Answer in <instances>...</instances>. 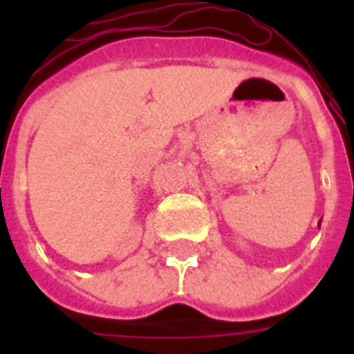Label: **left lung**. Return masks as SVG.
I'll return each instance as SVG.
<instances>
[{
	"label": "left lung",
	"instance_id": "8db88e82",
	"mask_svg": "<svg viewBox=\"0 0 354 354\" xmlns=\"http://www.w3.org/2000/svg\"><path fill=\"white\" fill-rule=\"evenodd\" d=\"M319 223H321V221H319Z\"/></svg>",
	"mask_w": 354,
	"mask_h": 354
}]
</instances>
